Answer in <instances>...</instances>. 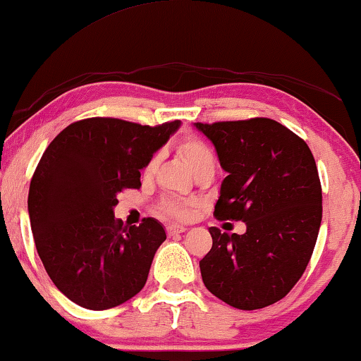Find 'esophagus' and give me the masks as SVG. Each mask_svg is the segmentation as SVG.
<instances>
[{
    "label": "esophagus",
    "mask_w": 361,
    "mask_h": 361,
    "mask_svg": "<svg viewBox=\"0 0 361 361\" xmlns=\"http://www.w3.org/2000/svg\"><path fill=\"white\" fill-rule=\"evenodd\" d=\"M183 232H186V228L183 227V225H169V227H166V233H169L170 236L183 233Z\"/></svg>",
    "instance_id": "obj_1"
}]
</instances>
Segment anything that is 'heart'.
<instances>
[{"instance_id": "b5f03b06", "label": "heart", "mask_w": 361, "mask_h": 361, "mask_svg": "<svg viewBox=\"0 0 361 361\" xmlns=\"http://www.w3.org/2000/svg\"><path fill=\"white\" fill-rule=\"evenodd\" d=\"M178 152L181 154V157L185 159L186 165L192 170V173H195L196 170L202 169V166L215 165L214 152L206 142L201 141V139H196V137L183 139V141L178 144ZM154 166H155V160H150L146 166V173H152ZM160 212L165 215H170V217L183 219L188 215V206L181 201L170 199V201L162 202V206H160Z\"/></svg>"}]
</instances>
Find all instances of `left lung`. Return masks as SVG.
I'll return each instance as SVG.
<instances>
[{
  "mask_svg": "<svg viewBox=\"0 0 361 361\" xmlns=\"http://www.w3.org/2000/svg\"><path fill=\"white\" fill-rule=\"evenodd\" d=\"M195 126L227 171L214 215L246 225L243 235L209 228L202 282L233 308H264L300 281L318 240L322 195L314 157L303 139L269 118Z\"/></svg>",
  "mask_w": 361,
  "mask_h": 361,
  "instance_id": "obj_1",
  "label": "left lung"
}]
</instances>
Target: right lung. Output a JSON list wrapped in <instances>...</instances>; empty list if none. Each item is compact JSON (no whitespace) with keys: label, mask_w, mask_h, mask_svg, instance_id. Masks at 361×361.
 <instances>
[{"label":"right lung","mask_w":361,"mask_h":361,"mask_svg":"<svg viewBox=\"0 0 361 361\" xmlns=\"http://www.w3.org/2000/svg\"><path fill=\"white\" fill-rule=\"evenodd\" d=\"M180 126L87 118L43 152L27 201L30 227L47 274L76 305L115 308L146 285L164 225L152 217L125 225L113 209L118 192L141 188V170Z\"/></svg>","instance_id":"right-lung-1"}]
</instances>
